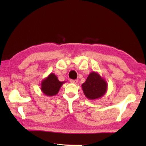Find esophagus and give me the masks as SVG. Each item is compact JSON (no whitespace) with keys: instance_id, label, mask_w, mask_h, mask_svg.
Here are the masks:
<instances>
[{"instance_id":"esophagus-1","label":"esophagus","mask_w":146,"mask_h":146,"mask_svg":"<svg viewBox=\"0 0 146 146\" xmlns=\"http://www.w3.org/2000/svg\"><path fill=\"white\" fill-rule=\"evenodd\" d=\"M70 82L72 83H76L78 82V80H70Z\"/></svg>"}]
</instances>
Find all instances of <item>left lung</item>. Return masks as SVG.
<instances>
[{
    "label": "left lung",
    "instance_id": "obj_1",
    "mask_svg": "<svg viewBox=\"0 0 146 146\" xmlns=\"http://www.w3.org/2000/svg\"><path fill=\"white\" fill-rule=\"evenodd\" d=\"M107 83L98 73L92 72L82 84L83 91L88 99L94 100L102 97L107 91Z\"/></svg>",
    "mask_w": 146,
    "mask_h": 146
}]
</instances>
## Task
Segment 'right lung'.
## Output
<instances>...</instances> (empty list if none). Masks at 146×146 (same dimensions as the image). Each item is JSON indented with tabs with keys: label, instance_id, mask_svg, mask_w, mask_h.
<instances>
[{
	"label": "right lung",
	"instance_id": "obj_1",
	"mask_svg": "<svg viewBox=\"0 0 146 146\" xmlns=\"http://www.w3.org/2000/svg\"><path fill=\"white\" fill-rule=\"evenodd\" d=\"M64 82H60L54 74L51 73L41 83V90L47 96H52L58 94Z\"/></svg>",
	"mask_w": 146,
	"mask_h": 146
}]
</instances>
